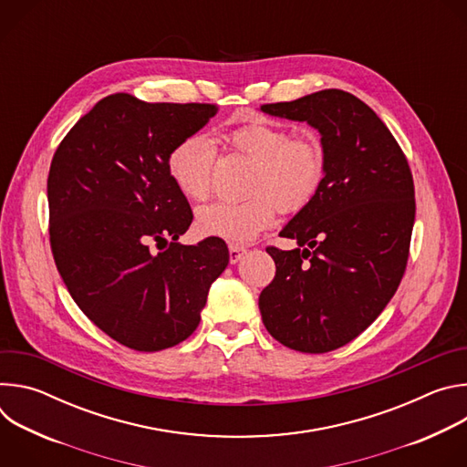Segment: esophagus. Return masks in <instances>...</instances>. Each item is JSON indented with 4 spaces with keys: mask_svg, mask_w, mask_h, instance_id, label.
<instances>
[{
    "mask_svg": "<svg viewBox=\"0 0 467 467\" xmlns=\"http://www.w3.org/2000/svg\"><path fill=\"white\" fill-rule=\"evenodd\" d=\"M245 247L244 245H236V244H231L229 245V260H231V264H236L244 254H245Z\"/></svg>",
    "mask_w": 467,
    "mask_h": 467,
    "instance_id": "34e87169",
    "label": "esophagus"
}]
</instances>
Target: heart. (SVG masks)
<instances>
[{
	"label": "heart",
	"mask_w": 467,
	"mask_h": 467,
	"mask_svg": "<svg viewBox=\"0 0 467 467\" xmlns=\"http://www.w3.org/2000/svg\"><path fill=\"white\" fill-rule=\"evenodd\" d=\"M227 142L253 161L247 197L214 202L197 211V229L207 236L247 242L275 220L277 207L286 214L303 211L317 193L325 175V151L312 135L288 137V130L265 119L234 127ZM168 173L193 202L213 192L216 150L202 132L184 137L168 153Z\"/></svg>",
	"instance_id": "obj_1"
}]
</instances>
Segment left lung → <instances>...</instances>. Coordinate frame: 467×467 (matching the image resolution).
<instances>
[{
	"label": "left lung",
	"instance_id": "left-lung-1",
	"mask_svg": "<svg viewBox=\"0 0 467 467\" xmlns=\"http://www.w3.org/2000/svg\"><path fill=\"white\" fill-rule=\"evenodd\" d=\"M262 112L317 129L325 175L312 202L268 247L275 277L260 292L264 327L301 353L335 351L366 330L403 279L416 218L409 161L357 96L328 88Z\"/></svg>",
	"mask_w": 467,
	"mask_h": 467
}]
</instances>
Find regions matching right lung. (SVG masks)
Masks as SVG:
<instances>
[{"instance_id":"add662e5","label":"right lung","mask_w":467,"mask_h":467,"mask_svg":"<svg viewBox=\"0 0 467 467\" xmlns=\"http://www.w3.org/2000/svg\"><path fill=\"white\" fill-rule=\"evenodd\" d=\"M216 112L211 103L112 94L53 155L47 203L57 270L85 316L135 351L186 340L229 264L218 236L177 242L193 216L166 166L170 150Z\"/></svg>"}]
</instances>
